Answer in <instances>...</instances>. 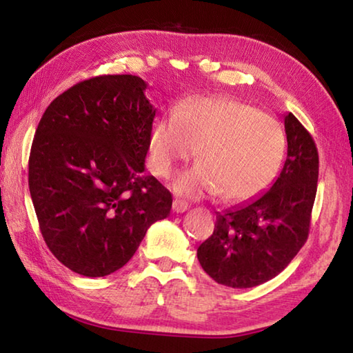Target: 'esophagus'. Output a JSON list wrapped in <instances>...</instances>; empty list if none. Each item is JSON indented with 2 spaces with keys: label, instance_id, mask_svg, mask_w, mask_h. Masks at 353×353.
Returning <instances> with one entry per match:
<instances>
[{
  "label": "esophagus",
  "instance_id": "34e87169",
  "mask_svg": "<svg viewBox=\"0 0 353 353\" xmlns=\"http://www.w3.org/2000/svg\"><path fill=\"white\" fill-rule=\"evenodd\" d=\"M187 210H188V204H187V202L179 201V199H176L174 202H172V212L183 213V212H187Z\"/></svg>",
  "mask_w": 353,
  "mask_h": 353
}]
</instances>
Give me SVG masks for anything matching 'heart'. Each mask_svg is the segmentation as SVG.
Masks as SVG:
<instances>
[{"mask_svg": "<svg viewBox=\"0 0 353 353\" xmlns=\"http://www.w3.org/2000/svg\"><path fill=\"white\" fill-rule=\"evenodd\" d=\"M286 137L276 118L234 98L201 97L154 123L149 162L155 176L170 177L198 149L199 165L172 188L187 198L219 194L225 204L252 201L270 187L282 165Z\"/></svg>", "mask_w": 353, "mask_h": 353, "instance_id": "obj_1", "label": "heart"}]
</instances>
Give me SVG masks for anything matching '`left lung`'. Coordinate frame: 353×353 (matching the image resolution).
Returning a JSON list of instances; mask_svg holds the SVG:
<instances>
[{
	"instance_id": "8db88e82",
	"label": "left lung",
	"mask_w": 353,
	"mask_h": 353,
	"mask_svg": "<svg viewBox=\"0 0 353 353\" xmlns=\"http://www.w3.org/2000/svg\"><path fill=\"white\" fill-rule=\"evenodd\" d=\"M288 152L271 188L216 212L210 238L198 248L202 270L230 288H252L282 272L305 244L318 190L319 157L308 130L285 115Z\"/></svg>"
}]
</instances>
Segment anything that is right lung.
I'll return each instance as SVG.
<instances>
[{"label": "right lung", "instance_id": "add662e5", "mask_svg": "<svg viewBox=\"0 0 353 353\" xmlns=\"http://www.w3.org/2000/svg\"><path fill=\"white\" fill-rule=\"evenodd\" d=\"M139 76L76 83L41 117L29 155V191L40 232L56 259L104 277L132 259L171 193L145 174L154 105Z\"/></svg>", "mask_w": 353, "mask_h": 353}]
</instances>
